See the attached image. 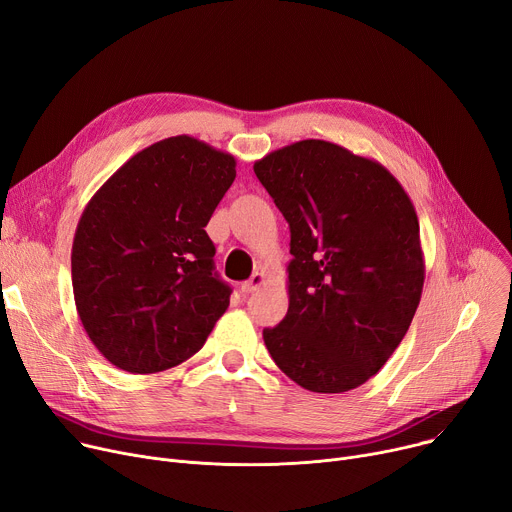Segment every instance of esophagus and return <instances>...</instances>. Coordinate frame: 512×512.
<instances>
[{"mask_svg":"<svg viewBox=\"0 0 512 512\" xmlns=\"http://www.w3.org/2000/svg\"><path fill=\"white\" fill-rule=\"evenodd\" d=\"M263 282H265V276L261 274V271H255V274H253L247 282L241 284V290H243L245 294H253L255 290H259V288L263 286Z\"/></svg>","mask_w":512,"mask_h":512,"instance_id":"1","label":"esophagus"}]
</instances>
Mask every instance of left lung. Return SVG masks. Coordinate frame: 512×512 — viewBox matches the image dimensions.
Here are the masks:
<instances>
[{
    "label": "left lung",
    "instance_id": "8db88e82",
    "mask_svg": "<svg viewBox=\"0 0 512 512\" xmlns=\"http://www.w3.org/2000/svg\"><path fill=\"white\" fill-rule=\"evenodd\" d=\"M257 179L290 226L288 313L263 329L280 370L313 393L377 374L410 329L424 288L416 208L389 170L302 140L263 156Z\"/></svg>",
    "mask_w": 512,
    "mask_h": 512
}]
</instances>
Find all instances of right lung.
<instances>
[{
	"mask_svg": "<svg viewBox=\"0 0 512 512\" xmlns=\"http://www.w3.org/2000/svg\"><path fill=\"white\" fill-rule=\"evenodd\" d=\"M236 177L234 156L191 135L131 156L76 228L72 286L96 350L133 374L173 368L206 344L230 304L208 226Z\"/></svg>",
	"mask_w": 512,
	"mask_h": 512,
	"instance_id": "1",
	"label": "right lung"
}]
</instances>
